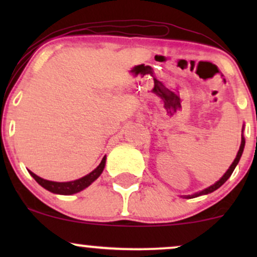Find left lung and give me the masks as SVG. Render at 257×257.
<instances>
[{
    "label": "left lung",
    "mask_w": 257,
    "mask_h": 257,
    "mask_svg": "<svg viewBox=\"0 0 257 257\" xmlns=\"http://www.w3.org/2000/svg\"><path fill=\"white\" fill-rule=\"evenodd\" d=\"M244 146H245V139H244V137H241V143H240L239 151H238L237 156H235V159H234V161H233V163L231 164V167H229V168H228V170H227V172H226L225 174H223L222 178H221V179L219 180V181L215 182L214 185L209 186V187H208V188H205V190L200 191V192L194 193V194H192V196H184L185 198H194V197H198V196H203V194L211 193V192H214L215 190H217V188L221 187V186H222L223 184H225V182L227 181V180H228L229 176L232 175V173H233V170H234V168L237 167L238 162H239V159H240V157H241V153H243Z\"/></svg>",
    "instance_id": "obj_1"
}]
</instances>
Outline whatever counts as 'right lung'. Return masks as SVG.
<instances>
[{"mask_svg":"<svg viewBox=\"0 0 257 257\" xmlns=\"http://www.w3.org/2000/svg\"><path fill=\"white\" fill-rule=\"evenodd\" d=\"M105 163H106V156L102 158L101 163L99 164L93 172L88 174V175L83 176V178L75 180V181H69V182H55V181H49V180H44L40 176H37L36 174H34L32 172L29 170V173L31 174V176L34 178L36 181L40 184L42 187L48 190L49 192L52 193H57V194H64V196H69V194H73L77 193L79 191L84 190L85 187H88L91 182L95 181L96 179L99 178L100 174L102 173L105 168Z\"/></svg>","mask_w":257,"mask_h":257,"instance_id":"add662e5","label":"right lung"}]
</instances>
